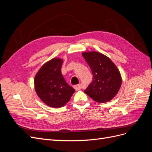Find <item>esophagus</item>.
Masks as SVG:
<instances>
[{
    "label": "esophagus",
    "mask_w": 152,
    "mask_h": 152,
    "mask_svg": "<svg viewBox=\"0 0 152 152\" xmlns=\"http://www.w3.org/2000/svg\"><path fill=\"white\" fill-rule=\"evenodd\" d=\"M74 88L76 90H80L82 88V85L81 84H78V85H76L74 86Z\"/></svg>",
    "instance_id": "34e87169"
}]
</instances>
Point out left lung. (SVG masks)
Wrapping results in <instances>:
<instances>
[{
	"instance_id": "obj_1",
	"label": "left lung",
	"mask_w": 152,
	"mask_h": 152,
	"mask_svg": "<svg viewBox=\"0 0 152 152\" xmlns=\"http://www.w3.org/2000/svg\"><path fill=\"white\" fill-rule=\"evenodd\" d=\"M82 54L93 74V81L85 93L97 102L110 100L118 93L122 83L117 67L109 57L99 52H84Z\"/></svg>"
}]
</instances>
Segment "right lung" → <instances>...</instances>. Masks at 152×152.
I'll return each instance as SVG.
<instances>
[{"mask_svg": "<svg viewBox=\"0 0 152 152\" xmlns=\"http://www.w3.org/2000/svg\"><path fill=\"white\" fill-rule=\"evenodd\" d=\"M62 59L56 58L46 62L34 80L38 96L45 104L55 108L66 104L75 91L62 75Z\"/></svg>", "mask_w": 152, "mask_h": 152, "instance_id": "1", "label": "right lung"}]
</instances>
